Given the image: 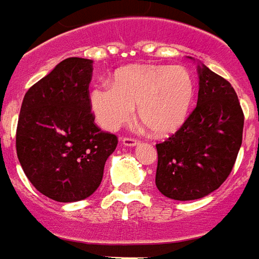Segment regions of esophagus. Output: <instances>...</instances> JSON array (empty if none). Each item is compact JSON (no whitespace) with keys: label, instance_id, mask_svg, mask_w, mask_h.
<instances>
[{"label":"esophagus","instance_id":"obj_1","mask_svg":"<svg viewBox=\"0 0 259 259\" xmlns=\"http://www.w3.org/2000/svg\"><path fill=\"white\" fill-rule=\"evenodd\" d=\"M121 142H122V145H124V146H128V148H133V146H137V145L139 144L138 139L130 138V137H128V138H122V141H121Z\"/></svg>","mask_w":259,"mask_h":259}]
</instances>
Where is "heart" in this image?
I'll return each instance as SVG.
<instances>
[{
	"instance_id": "obj_1",
	"label": "heart",
	"mask_w": 259,
	"mask_h": 259,
	"mask_svg": "<svg viewBox=\"0 0 259 259\" xmlns=\"http://www.w3.org/2000/svg\"><path fill=\"white\" fill-rule=\"evenodd\" d=\"M197 86L184 67L139 64L120 69L113 85L96 86L91 93V106L97 122L115 131L138 117L156 137H168L179 131L191 113Z\"/></svg>"
}]
</instances>
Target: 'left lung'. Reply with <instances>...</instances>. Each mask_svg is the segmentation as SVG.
Masks as SVG:
<instances>
[{
  "instance_id": "obj_1",
  "label": "left lung",
  "mask_w": 259,
  "mask_h": 259,
  "mask_svg": "<svg viewBox=\"0 0 259 259\" xmlns=\"http://www.w3.org/2000/svg\"><path fill=\"white\" fill-rule=\"evenodd\" d=\"M198 76L197 107L177 133L156 145V187L176 201L199 199L218 190L243 141L244 114L233 86L203 64Z\"/></svg>"
}]
</instances>
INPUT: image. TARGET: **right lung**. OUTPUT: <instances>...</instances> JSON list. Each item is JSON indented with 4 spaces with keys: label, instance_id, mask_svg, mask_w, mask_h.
Here are the masks:
<instances>
[{
    "label": "right lung",
    "instance_id": "1",
    "mask_svg": "<svg viewBox=\"0 0 259 259\" xmlns=\"http://www.w3.org/2000/svg\"><path fill=\"white\" fill-rule=\"evenodd\" d=\"M93 61L71 57L26 92L16 153L33 187L58 202L91 197L103 179L117 137L95 124L89 83Z\"/></svg>",
    "mask_w": 259,
    "mask_h": 259
}]
</instances>
